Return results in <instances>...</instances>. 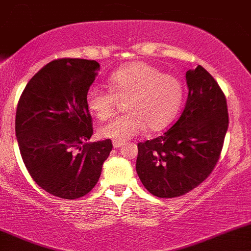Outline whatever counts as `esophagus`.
Returning a JSON list of instances; mask_svg holds the SVG:
<instances>
[{
    "label": "esophagus",
    "mask_w": 251,
    "mask_h": 251,
    "mask_svg": "<svg viewBox=\"0 0 251 251\" xmlns=\"http://www.w3.org/2000/svg\"><path fill=\"white\" fill-rule=\"evenodd\" d=\"M123 145H124L123 142H119V140H113V146H114V148H116V149L122 148Z\"/></svg>",
    "instance_id": "34e87169"
}]
</instances>
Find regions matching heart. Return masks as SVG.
<instances>
[{
  "instance_id": "obj_1",
  "label": "heart",
  "mask_w": 251,
  "mask_h": 251,
  "mask_svg": "<svg viewBox=\"0 0 251 251\" xmlns=\"http://www.w3.org/2000/svg\"><path fill=\"white\" fill-rule=\"evenodd\" d=\"M108 89L92 86L86 92V105L98 119H108L117 99H124L127 113L100 127L103 138L125 142L144 133L165 128L179 111L184 86L177 76L162 73L151 63L135 61L123 66L108 76Z\"/></svg>"
}]
</instances>
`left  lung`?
<instances>
[{
	"instance_id": "8db88e82",
	"label": "left lung",
	"mask_w": 251,
	"mask_h": 251,
	"mask_svg": "<svg viewBox=\"0 0 251 251\" xmlns=\"http://www.w3.org/2000/svg\"><path fill=\"white\" fill-rule=\"evenodd\" d=\"M189 96L180 117L165 133L138 144L135 169L143 185L159 198L188 194L209 177L229 125L226 99L208 71L186 72Z\"/></svg>"
}]
</instances>
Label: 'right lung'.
I'll return each instance as SVG.
<instances>
[{
  "instance_id": "1",
  "label": "right lung",
  "mask_w": 251,
  "mask_h": 251,
  "mask_svg": "<svg viewBox=\"0 0 251 251\" xmlns=\"http://www.w3.org/2000/svg\"><path fill=\"white\" fill-rule=\"evenodd\" d=\"M100 65L96 60L57 59L28 81L16 108L20 152L34 181L48 194L76 200L96 186L112 151L93 134L86 92Z\"/></svg>"
}]
</instances>
